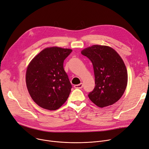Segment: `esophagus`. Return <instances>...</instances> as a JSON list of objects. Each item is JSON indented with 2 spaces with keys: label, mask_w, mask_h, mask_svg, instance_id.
I'll return each mask as SVG.
<instances>
[{
  "label": "esophagus",
  "mask_w": 149,
  "mask_h": 149,
  "mask_svg": "<svg viewBox=\"0 0 149 149\" xmlns=\"http://www.w3.org/2000/svg\"><path fill=\"white\" fill-rule=\"evenodd\" d=\"M83 83H80L79 84H77V85H75L74 86V87L75 88H81L83 87Z\"/></svg>",
  "instance_id": "esophagus-1"
}]
</instances>
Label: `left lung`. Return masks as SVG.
<instances>
[{
	"instance_id": "8db88e82",
	"label": "left lung",
	"mask_w": 149,
	"mask_h": 149,
	"mask_svg": "<svg viewBox=\"0 0 149 149\" xmlns=\"http://www.w3.org/2000/svg\"><path fill=\"white\" fill-rule=\"evenodd\" d=\"M81 54L90 59L93 66L95 87L88 95L96 105L103 108L120 100L127 83L126 66L114 49L108 46L93 45Z\"/></svg>"
}]
</instances>
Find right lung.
I'll use <instances>...</instances> for the list:
<instances>
[{
    "label": "right lung",
    "instance_id": "right-lung-1",
    "mask_svg": "<svg viewBox=\"0 0 149 149\" xmlns=\"http://www.w3.org/2000/svg\"><path fill=\"white\" fill-rule=\"evenodd\" d=\"M71 49L46 48L29 64L26 82L33 101L44 109L56 110L67 100L72 85L63 68Z\"/></svg>",
    "mask_w": 149,
    "mask_h": 149
}]
</instances>
